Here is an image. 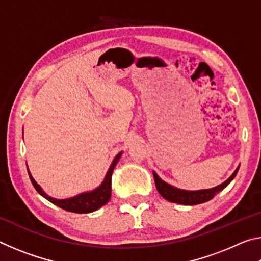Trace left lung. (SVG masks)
<instances>
[{
  "label": "left lung",
  "mask_w": 261,
  "mask_h": 261,
  "mask_svg": "<svg viewBox=\"0 0 261 261\" xmlns=\"http://www.w3.org/2000/svg\"><path fill=\"white\" fill-rule=\"evenodd\" d=\"M238 169H240V166L236 168V170L233 171L232 175L229 177L227 180H224L222 184L218 185L215 188L211 189H204V190H193V191H190V190H183L175 188L173 185L168 184L165 180H162L159 175L153 171L154 180H155V187L158 189L159 193L161 196L170 202H176V204H182V205H198L202 204V202H206L211 200L212 198L215 197V194H218L220 191L227 187V185L231 182V180L235 178Z\"/></svg>",
  "instance_id": "8db88e82"
}]
</instances>
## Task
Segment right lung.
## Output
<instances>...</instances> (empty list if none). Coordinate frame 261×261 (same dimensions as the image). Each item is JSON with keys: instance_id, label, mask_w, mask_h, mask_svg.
<instances>
[{"instance_id": "right-lung-1", "label": "right lung", "mask_w": 261, "mask_h": 261, "mask_svg": "<svg viewBox=\"0 0 261 261\" xmlns=\"http://www.w3.org/2000/svg\"><path fill=\"white\" fill-rule=\"evenodd\" d=\"M122 153L123 152H120L116 156H115L112 165H110L109 169L107 171V174L105 176L102 183H101L98 188L92 190V191L83 192V193L77 194V196L74 197L67 198V199H56V198L48 196V194L43 191L40 185L35 182L34 178L32 177V175L30 173L29 168H28V171H29L30 179L31 182H32L33 187L43 198H46L47 200H49L54 205L59 206L61 208H63L68 212H73V213H79V214L91 213V212L99 210L100 207H102L110 200V197H112V175H113L114 168L116 167L117 162L120 161Z\"/></svg>"}]
</instances>
